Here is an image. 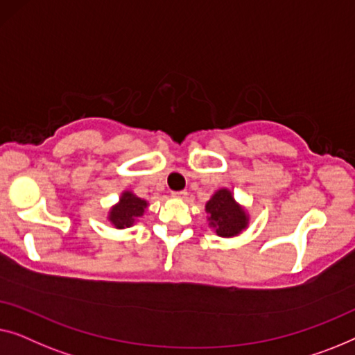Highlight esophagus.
Returning <instances> with one entry per match:
<instances>
[{
	"label": "esophagus",
	"instance_id": "esophagus-1",
	"mask_svg": "<svg viewBox=\"0 0 355 355\" xmlns=\"http://www.w3.org/2000/svg\"><path fill=\"white\" fill-rule=\"evenodd\" d=\"M172 196H173V198H178V199H184V198L188 196V193L184 191V189H183V191H173Z\"/></svg>",
	"mask_w": 355,
	"mask_h": 355
}]
</instances>
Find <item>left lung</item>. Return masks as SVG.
Returning a JSON list of instances; mask_svg holds the SVG:
<instances>
[{"mask_svg":"<svg viewBox=\"0 0 355 355\" xmlns=\"http://www.w3.org/2000/svg\"><path fill=\"white\" fill-rule=\"evenodd\" d=\"M206 212L209 227L222 238L238 236L249 225V214L228 188H220L212 194L206 202Z\"/></svg>","mask_w":355,"mask_h":355,"instance_id":"obj_1","label":"left lung"}]
</instances>
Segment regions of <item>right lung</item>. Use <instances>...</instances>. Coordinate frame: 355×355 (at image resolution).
Segmentation results:
<instances>
[{
	"label": "right lung",
	"instance_id": "1",
	"mask_svg": "<svg viewBox=\"0 0 355 355\" xmlns=\"http://www.w3.org/2000/svg\"><path fill=\"white\" fill-rule=\"evenodd\" d=\"M149 206L148 201L138 198L130 189H125L119 198V202L114 204L107 214V220L112 223L114 228L123 230L132 227L138 217H141Z\"/></svg>",
	"mask_w": 355,
	"mask_h": 355
}]
</instances>
